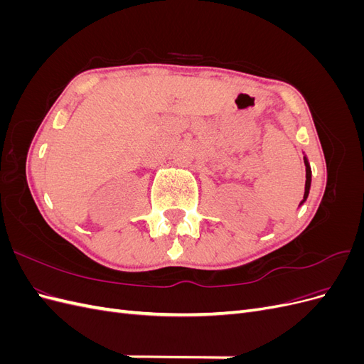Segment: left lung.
<instances>
[{
  "instance_id": "1",
  "label": "left lung",
  "mask_w": 364,
  "mask_h": 364,
  "mask_svg": "<svg viewBox=\"0 0 364 364\" xmlns=\"http://www.w3.org/2000/svg\"><path fill=\"white\" fill-rule=\"evenodd\" d=\"M304 162H305V193H304V200L301 202V205H304L308 199V194H310V188H311V167H310V162H308L306 155H304Z\"/></svg>"
}]
</instances>
